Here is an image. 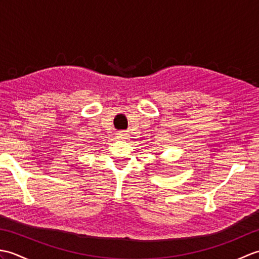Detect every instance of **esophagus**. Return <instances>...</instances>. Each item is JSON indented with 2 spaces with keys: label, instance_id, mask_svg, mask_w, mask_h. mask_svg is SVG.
Returning a JSON list of instances; mask_svg holds the SVG:
<instances>
[{
  "label": "esophagus",
  "instance_id": "obj_1",
  "mask_svg": "<svg viewBox=\"0 0 259 259\" xmlns=\"http://www.w3.org/2000/svg\"><path fill=\"white\" fill-rule=\"evenodd\" d=\"M117 136H118L119 139H122V140H125V139L129 138V135L125 134L124 131H119V133L117 134Z\"/></svg>",
  "mask_w": 259,
  "mask_h": 259
}]
</instances>
